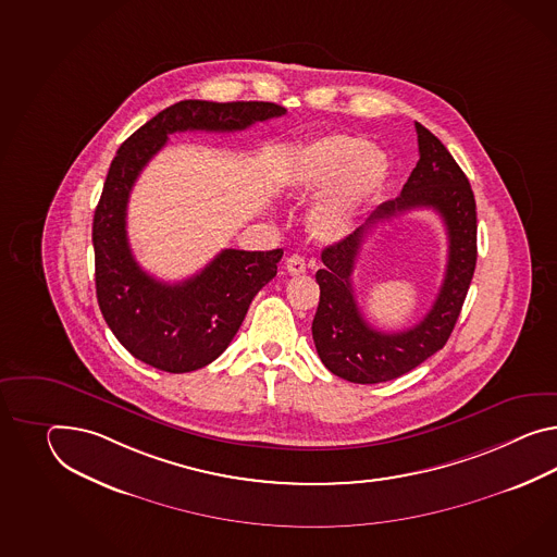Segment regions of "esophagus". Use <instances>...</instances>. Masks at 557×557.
<instances>
[{"instance_id":"1","label":"esophagus","mask_w":557,"mask_h":557,"mask_svg":"<svg viewBox=\"0 0 557 557\" xmlns=\"http://www.w3.org/2000/svg\"><path fill=\"white\" fill-rule=\"evenodd\" d=\"M285 270L292 275H299V273L306 272V261L298 253H294V256L285 259Z\"/></svg>"}]
</instances>
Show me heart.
I'll use <instances>...</instances> for the list:
<instances>
[{
  "mask_svg": "<svg viewBox=\"0 0 557 557\" xmlns=\"http://www.w3.org/2000/svg\"><path fill=\"white\" fill-rule=\"evenodd\" d=\"M391 175L384 150L354 135H326L299 150L285 173L289 197L308 199L324 188L308 211L306 230L318 244L346 239L367 205Z\"/></svg>",
  "mask_w": 557,
  "mask_h": 557,
  "instance_id": "obj_1",
  "label": "heart"
}]
</instances>
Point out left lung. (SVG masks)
<instances>
[{"label": "left lung", "mask_w": 557, "mask_h": 557, "mask_svg": "<svg viewBox=\"0 0 557 557\" xmlns=\"http://www.w3.org/2000/svg\"><path fill=\"white\" fill-rule=\"evenodd\" d=\"M419 135V163L403 193L350 233L322 251L324 270H318L320 304L313 315V344L324 367L356 384L388 382L410 372L438 352L457 324L476 263L475 195L461 166L436 136L414 123ZM434 208L444 219L449 237L446 280L434 308L417 326L386 335L370 327L357 308L351 287L352 263L366 231L379 220L412 208Z\"/></svg>", "instance_id": "8db88e82"}]
</instances>
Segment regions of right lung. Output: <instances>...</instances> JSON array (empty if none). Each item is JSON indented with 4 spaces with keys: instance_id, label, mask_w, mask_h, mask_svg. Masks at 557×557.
<instances>
[{
    "instance_id": "obj_1",
    "label": "right lung",
    "mask_w": 557,
    "mask_h": 557,
    "mask_svg": "<svg viewBox=\"0 0 557 557\" xmlns=\"http://www.w3.org/2000/svg\"><path fill=\"white\" fill-rule=\"evenodd\" d=\"M285 114L273 102L181 100L128 136L110 164L92 223L96 298L112 334L140 362L190 372L225 352L251 299L272 282L282 249H223L203 270L164 284L140 270L126 237V205L140 171L183 131L233 133Z\"/></svg>"
}]
</instances>
